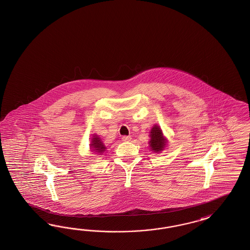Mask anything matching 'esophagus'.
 <instances>
[{
  "label": "esophagus",
  "instance_id": "34e87169",
  "mask_svg": "<svg viewBox=\"0 0 250 250\" xmlns=\"http://www.w3.org/2000/svg\"><path fill=\"white\" fill-rule=\"evenodd\" d=\"M122 140L124 141V142H128L131 140V136H124L122 137Z\"/></svg>",
  "mask_w": 250,
  "mask_h": 250
}]
</instances>
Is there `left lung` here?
<instances>
[{
    "mask_svg": "<svg viewBox=\"0 0 250 250\" xmlns=\"http://www.w3.org/2000/svg\"><path fill=\"white\" fill-rule=\"evenodd\" d=\"M150 141H149V144H150V147H151L152 150H154L155 152H159L164 149L165 147V145H166V140L163 136L162 134V131L161 129L159 128L158 125H155L150 131Z\"/></svg>",
    "mask_w": 250,
    "mask_h": 250,
    "instance_id": "left-lung-1",
    "label": "left lung"
}]
</instances>
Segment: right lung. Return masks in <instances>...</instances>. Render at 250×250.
Wrapping results in <instances>:
<instances>
[{
	"label": "right lung",
	"instance_id": "right-lung-1",
	"mask_svg": "<svg viewBox=\"0 0 250 250\" xmlns=\"http://www.w3.org/2000/svg\"><path fill=\"white\" fill-rule=\"evenodd\" d=\"M91 147L93 148V151L97 152V153H103L105 150V146L103 144V142L101 141L100 137L97 136H94L91 139Z\"/></svg>",
	"mask_w": 250,
	"mask_h": 250
}]
</instances>
